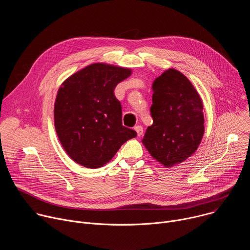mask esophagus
Listing matches in <instances>:
<instances>
[{
	"label": "esophagus",
	"mask_w": 250,
	"mask_h": 250,
	"mask_svg": "<svg viewBox=\"0 0 250 250\" xmlns=\"http://www.w3.org/2000/svg\"><path fill=\"white\" fill-rule=\"evenodd\" d=\"M133 129L136 131V133H137L138 136L142 135V133H144V128H142L141 125H135V126L133 127Z\"/></svg>",
	"instance_id": "esophagus-1"
}]
</instances>
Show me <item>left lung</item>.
<instances>
[{
    "label": "left lung",
    "mask_w": 250,
    "mask_h": 250,
    "mask_svg": "<svg viewBox=\"0 0 250 250\" xmlns=\"http://www.w3.org/2000/svg\"><path fill=\"white\" fill-rule=\"evenodd\" d=\"M153 124L146 128L142 144L166 168L193 155L205 132L203 101L191 81L173 68L152 83Z\"/></svg>",
    "instance_id": "obj_1"
}]
</instances>
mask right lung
<instances>
[{"label": "right lung", "mask_w": 250, "mask_h": 250, "mask_svg": "<svg viewBox=\"0 0 250 250\" xmlns=\"http://www.w3.org/2000/svg\"><path fill=\"white\" fill-rule=\"evenodd\" d=\"M131 69L93 63L68 77L54 103V125L60 144L76 163L96 169L108 163L121 146L136 136L122 123L116 86Z\"/></svg>", "instance_id": "1"}]
</instances>
